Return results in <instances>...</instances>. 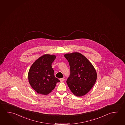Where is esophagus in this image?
Returning <instances> with one entry per match:
<instances>
[{
	"label": "esophagus",
	"instance_id": "1",
	"mask_svg": "<svg viewBox=\"0 0 125 125\" xmlns=\"http://www.w3.org/2000/svg\"><path fill=\"white\" fill-rule=\"evenodd\" d=\"M60 80L61 82H63L64 80V79H63V78H61V79H60Z\"/></svg>",
	"mask_w": 125,
	"mask_h": 125
}]
</instances>
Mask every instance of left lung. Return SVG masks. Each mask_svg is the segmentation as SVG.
I'll use <instances>...</instances> for the list:
<instances>
[{"mask_svg": "<svg viewBox=\"0 0 125 125\" xmlns=\"http://www.w3.org/2000/svg\"><path fill=\"white\" fill-rule=\"evenodd\" d=\"M69 63L70 74L66 81L76 96L86 94L94 85L97 78L96 71L86 57L78 52L64 55Z\"/></svg>", "mask_w": 125, "mask_h": 125, "instance_id": "1", "label": "left lung"}]
</instances>
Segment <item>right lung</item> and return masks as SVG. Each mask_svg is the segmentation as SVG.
Instances as JSON below:
<instances>
[{"label": "right lung", "instance_id": "add662e5", "mask_svg": "<svg viewBox=\"0 0 125 125\" xmlns=\"http://www.w3.org/2000/svg\"><path fill=\"white\" fill-rule=\"evenodd\" d=\"M56 57L54 55H43L33 63L29 70V83L39 94H48L60 82L54 76L51 66Z\"/></svg>", "mask_w": 125, "mask_h": 125}]
</instances>
